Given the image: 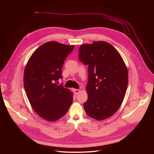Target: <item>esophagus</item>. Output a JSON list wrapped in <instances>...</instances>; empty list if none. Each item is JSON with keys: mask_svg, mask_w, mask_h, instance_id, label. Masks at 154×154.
Wrapping results in <instances>:
<instances>
[{"mask_svg": "<svg viewBox=\"0 0 154 154\" xmlns=\"http://www.w3.org/2000/svg\"><path fill=\"white\" fill-rule=\"evenodd\" d=\"M73 91H74V94H79V93L80 92V90H78V89H74V90H73Z\"/></svg>", "mask_w": 154, "mask_h": 154, "instance_id": "1", "label": "esophagus"}]
</instances>
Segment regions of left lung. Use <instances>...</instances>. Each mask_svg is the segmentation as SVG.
I'll list each match as a JSON object with an SVG mask.
<instances>
[{
    "instance_id": "left-lung-1",
    "label": "left lung",
    "mask_w": 154,
    "mask_h": 154,
    "mask_svg": "<svg viewBox=\"0 0 154 154\" xmlns=\"http://www.w3.org/2000/svg\"><path fill=\"white\" fill-rule=\"evenodd\" d=\"M79 58L88 66L86 114L97 120L113 115L120 107L128 85V71L117 50L105 41L79 48Z\"/></svg>"
}]
</instances>
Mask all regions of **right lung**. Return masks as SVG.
<instances>
[{
  "label": "right lung",
  "mask_w": 154,
  "mask_h": 154,
  "mask_svg": "<svg viewBox=\"0 0 154 154\" xmlns=\"http://www.w3.org/2000/svg\"><path fill=\"white\" fill-rule=\"evenodd\" d=\"M74 46L50 41L39 47L26 66L24 86L34 111L42 118L55 121L67 113L73 101L72 93L62 84V67Z\"/></svg>",
  "instance_id": "1"
}]
</instances>
